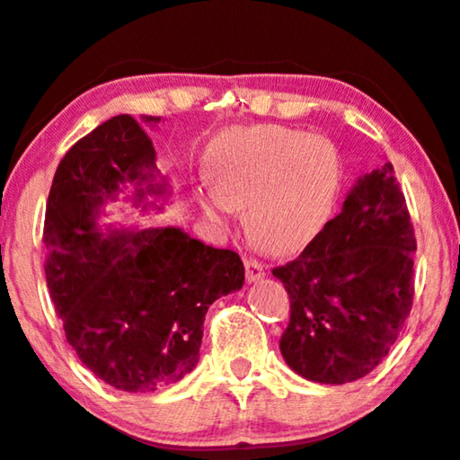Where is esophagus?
I'll return each instance as SVG.
<instances>
[{"mask_svg":"<svg viewBox=\"0 0 460 460\" xmlns=\"http://www.w3.org/2000/svg\"><path fill=\"white\" fill-rule=\"evenodd\" d=\"M244 268H246V280L248 283H257L265 276V268L257 259H244Z\"/></svg>","mask_w":460,"mask_h":460,"instance_id":"34e87169","label":"esophagus"}]
</instances>
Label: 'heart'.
<instances>
[{
	"label": "heart",
	"instance_id": "heart-1",
	"mask_svg": "<svg viewBox=\"0 0 460 460\" xmlns=\"http://www.w3.org/2000/svg\"><path fill=\"white\" fill-rule=\"evenodd\" d=\"M206 175L195 188L201 212L218 226L246 209L248 235L276 254L311 244L341 188V158L323 137L265 126L226 132L212 143Z\"/></svg>",
	"mask_w": 460,
	"mask_h": 460
}]
</instances>
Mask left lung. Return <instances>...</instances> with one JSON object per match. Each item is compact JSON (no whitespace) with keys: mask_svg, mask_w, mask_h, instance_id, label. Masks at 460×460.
<instances>
[{"mask_svg":"<svg viewBox=\"0 0 460 460\" xmlns=\"http://www.w3.org/2000/svg\"><path fill=\"white\" fill-rule=\"evenodd\" d=\"M416 235L392 163L358 177L341 212L272 274L291 319L280 353L317 384L362 379L388 356L413 302Z\"/></svg>","mask_w":460,"mask_h":460,"instance_id":"obj_1","label":"left lung"}]
</instances>
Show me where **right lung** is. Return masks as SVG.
Here are the masks:
<instances>
[{"label": "right lung", "mask_w": 460, "mask_h": 460, "mask_svg": "<svg viewBox=\"0 0 460 460\" xmlns=\"http://www.w3.org/2000/svg\"><path fill=\"white\" fill-rule=\"evenodd\" d=\"M160 118L115 115L68 149L55 171L44 218V274L66 341L96 377L121 392H154L199 362L203 319L240 291V254L180 226L104 223L126 191L132 208L163 209L169 186L143 126Z\"/></svg>", "instance_id": "obj_1"}]
</instances>
